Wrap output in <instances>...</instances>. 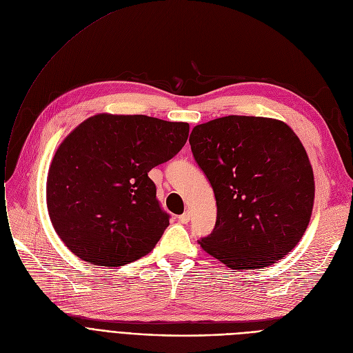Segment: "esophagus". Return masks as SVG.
<instances>
[{
	"label": "esophagus",
	"mask_w": 353,
	"mask_h": 353,
	"mask_svg": "<svg viewBox=\"0 0 353 353\" xmlns=\"http://www.w3.org/2000/svg\"><path fill=\"white\" fill-rule=\"evenodd\" d=\"M190 219H191V214H190L188 211L183 212L182 215H179V222H181V223H188Z\"/></svg>",
	"instance_id": "esophagus-1"
}]
</instances>
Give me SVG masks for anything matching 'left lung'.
I'll use <instances>...</instances> for the list:
<instances>
[{"mask_svg": "<svg viewBox=\"0 0 353 353\" xmlns=\"http://www.w3.org/2000/svg\"><path fill=\"white\" fill-rule=\"evenodd\" d=\"M216 199V223L199 241L228 268L261 269L303 236L315 199L312 165L285 122L230 115L196 125L190 137Z\"/></svg>", "mask_w": 353, "mask_h": 353, "instance_id": "8db88e82", "label": "left lung"}]
</instances>
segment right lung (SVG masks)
Masks as SVG:
<instances>
[{
	"mask_svg": "<svg viewBox=\"0 0 353 353\" xmlns=\"http://www.w3.org/2000/svg\"><path fill=\"white\" fill-rule=\"evenodd\" d=\"M186 122L98 114L58 147L47 178L52 226L68 250L98 266L150 254L170 225L148 172L188 139Z\"/></svg>",
	"mask_w": 353,
	"mask_h": 353,
	"instance_id": "right-lung-1",
	"label": "right lung"
}]
</instances>
